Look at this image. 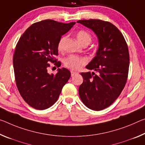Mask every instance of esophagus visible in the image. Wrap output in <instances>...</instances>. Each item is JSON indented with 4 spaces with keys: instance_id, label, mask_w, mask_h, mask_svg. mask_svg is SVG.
<instances>
[{
    "instance_id": "34e87169",
    "label": "esophagus",
    "mask_w": 145,
    "mask_h": 145,
    "mask_svg": "<svg viewBox=\"0 0 145 145\" xmlns=\"http://www.w3.org/2000/svg\"><path fill=\"white\" fill-rule=\"evenodd\" d=\"M75 73H77L76 72H75V71H73V70H71V75H72V76H73Z\"/></svg>"
}]
</instances>
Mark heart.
<instances>
[{
  "instance_id": "heart-1",
  "label": "heart",
  "mask_w": 145,
  "mask_h": 145,
  "mask_svg": "<svg viewBox=\"0 0 145 145\" xmlns=\"http://www.w3.org/2000/svg\"><path fill=\"white\" fill-rule=\"evenodd\" d=\"M76 37L77 40L82 44L87 43L89 44L91 40V36L88 32L84 30H80L76 33ZM65 38L63 37L61 39L60 41L58 44V49L61 50L63 48V42ZM86 63L85 59L81 57L77 56H70L64 60V64L66 67L73 69V70H77L81 68V66Z\"/></svg>"
}]
</instances>
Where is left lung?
I'll return each instance as SVG.
<instances>
[{
	"label": "left lung",
	"mask_w": 145,
	"mask_h": 145,
	"mask_svg": "<svg viewBox=\"0 0 145 145\" xmlns=\"http://www.w3.org/2000/svg\"><path fill=\"white\" fill-rule=\"evenodd\" d=\"M77 22L91 29L98 39L95 56L86 66L97 74L81 73L83 82L79 93L86 106L99 111L111 105L125 86L130 63L128 46L122 33L112 23L99 19Z\"/></svg>",
	"instance_id": "left-lung-1"
}]
</instances>
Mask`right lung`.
Instances as JSON below:
<instances>
[{
	"instance_id": "add662e5",
	"label": "right lung",
	"mask_w": 145,
	"mask_h": 145,
	"mask_svg": "<svg viewBox=\"0 0 145 145\" xmlns=\"http://www.w3.org/2000/svg\"><path fill=\"white\" fill-rule=\"evenodd\" d=\"M75 24L42 20L31 25L19 39L13 59L15 82L20 95L34 108L52 106L70 79L68 69L58 68L54 75L48 72V68L50 62L56 61L54 57L58 55L61 36ZM55 64L59 67L61 63Z\"/></svg>"
}]
</instances>
